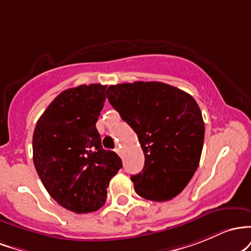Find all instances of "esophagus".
I'll use <instances>...</instances> for the list:
<instances>
[{
  "label": "esophagus",
  "instance_id": "34e87169",
  "mask_svg": "<svg viewBox=\"0 0 251 251\" xmlns=\"http://www.w3.org/2000/svg\"><path fill=\"white\" fill-rule=\"evenodd\" d=\"M115 151H116L118 155H121V154H122V151H121L120 147H116V149H115Z\"/></svg>",
  "mask_w": 251,
  "mask_h": 251
}]
</instances>
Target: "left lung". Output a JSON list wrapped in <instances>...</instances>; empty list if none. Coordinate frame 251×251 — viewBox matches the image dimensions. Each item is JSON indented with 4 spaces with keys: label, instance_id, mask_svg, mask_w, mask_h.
Returning a JSON list of instances; mask_svg holds the SVG:
<instances>
[{
    "label": "left lung",
    "instance_id": "obj_1",
    "mask_svg": "<svg viewBox=\"0 0 251 251\" xmlns=\"http://www.w3.org/2000/svg\"><path fill=\"white\" fill-rule=\"evenodd\" d=\"M106 98L139 137L145 167L131 176L134 190L167 201L187 186L201 161L205 126L194 98L161 81L110 85Z\"/></svg>",
    "mask_w": 251,
    "mask_h": 251
}]
</instances>
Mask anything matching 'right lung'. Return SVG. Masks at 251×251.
<instances>
[{"label": "right lung", "instance_id": "1", "mask_svg": "<svg viewBox=\"0 0 251 251\" xmlns=\"http://www.w3.org/2000/svg\"><path fill=\"white\" fill-rule=\"evenodd\" d=\"M106 85L90 84L58 95L36 122L33 161L50 196L75 213L94 212L106 201L111 178L122 168L102 147L96 128Z\"/></svg>", "mask_w": 251, "mask_h": 251}]
</instances>
